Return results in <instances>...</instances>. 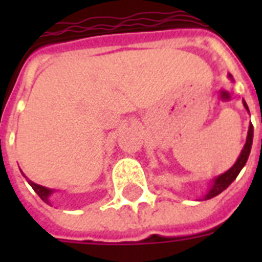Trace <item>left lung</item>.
Segmentation results:
<instances>
[{
    "label": "left lung",
    "mask_w": 262,
    "mask_h": 262,
    "mask_svg": "<svg viewBox=\"0 0 262 262\" xmlns=\"http://www.w3.org/2000/svg\"><path fill=\"white\" fill-rule=\"evenodd\" d=\"M245 107H246V110L249 111V107L248 104L244 102ZM252 143H253V125H250L249 126V132H248V139H246V144H245L244 149H242V152H241L239 158H238V160H236V163L232 166L228 171H226L224 174L219 175L217 178L215 179V182H213V185H212V187L209 189V191H208V194L204 197L205 200H209L212 199V197H215V195L220 194L222 191L224 190V189H227L228 186H230V183L234 181V179L238 177V174H239V171L242 170V167H244L245 164H246V162H248V158H249V154H250V149H252Z\"/></svg>",
    "instance_id": "8db88e82"
}]
</instances>
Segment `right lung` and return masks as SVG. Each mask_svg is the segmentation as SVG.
I'll use <instances>...</instances> for the list:
<instances>
[{
    "label": "right lung",
    "mask_w": 262,
    "mask_h": 262,
    "mask_svg": "<svg viewBox=\"0 0 262 262\" xmlns=\"http://www.w3.org/2000/svg\"><path fill=\"white\" fill-rule=\"evenodd\" d=\"M28 181V183H30L31 186H32V189H34L35 191H36V194L40 197V199L45 201V203L50 204V194L53 193V190L51 189H47V187H43L40 186V185H38V183H34L32 181H30V179H27Z\"/></svg>",
    "instance_id": "add662e5"
}]
</instances>
